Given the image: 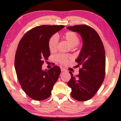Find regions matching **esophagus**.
<instances>
[{"mask_svg": "<svg viewBox=\"0 0 121 121\" xmlns=\"http://www.w3.org/2000/svg\"><path fill=\"white\" fill-rule=\"evenodd\" d=\"M60 68H61V72H65L66 70V69H65V68H62V67H61Z\"/></svg>", "mask_w": 121, "mask_h": 121, "instance_id": "34e87169", "label": "esophagus"}]
</instances>
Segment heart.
I'll list each match as a JSON object with an SVG mask.
<instances>
[{"label":"heart","mask_w":121,"mask_h":121,"mask_svg":"<svg viewBox=\"0 0 121 121\" xmlns=\"http://www.w3.org/2000/svg\"><path fill=\"white\" fill-rule=\"evenodd\" d=\"M64 38L68 42L72 47L77 46L80 42V39L76 32L73 31H66L63 35ZM59 38L56 35H54L51 38L48 42V47L51 52H54L57 49ZM70 57L64 54H58L55 56V60L57 62L61 64H66L68 62Z\"/></svg>","instance_id":"obj_1"}]
</instances>
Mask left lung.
<instances>
[{
    "label": "left lung",
    "mask_w": 121,
    "mask_h": 121,
    "mask_svg": "<svg viewBox=\"0 0 121 121\" xmlns=\"http://www.w3.org/2000/svg\"><path fill=\"white\" fill-rule=\"evenodd\" d=\"M68 30L81 35L82 48L76 61L81 65L79 74L68 82L72 89V97L77 101L91 99L98 91L105 75V52L101 39L93 28L86 25H76L67 27Z\"/></svg>",
    "instance_id": "left-lung-1"
}]
</instances>
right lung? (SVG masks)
<instances>
[{
  "label": "right lung",
  "mask_w": 121,
  "mask_h": 121,
  "mask_svg": "<svg viewBox=\"0 0 121 121\" xmlns=\"http://www.w3.org/2000/svg\"><path fill=\"white\" fill-rule=\"evenodd\" d=\"M64 26H43L33 28L23 36L15 58L17 77L24 92L32 99L41 101L51 94L61 73L59 66L43 70L44 60L51 55L48 42L51 36Z\"/></svg>",
  "instance_id": "right-lung-1"
}]
</instances>
